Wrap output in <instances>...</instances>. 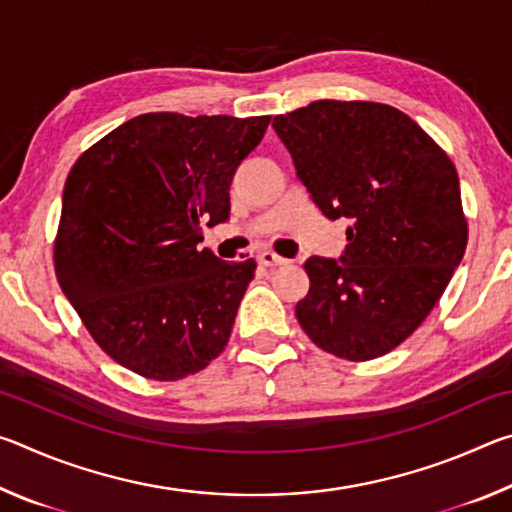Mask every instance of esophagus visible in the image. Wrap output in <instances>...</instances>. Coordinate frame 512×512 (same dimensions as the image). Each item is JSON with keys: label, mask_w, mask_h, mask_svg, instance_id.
Returning a JSON list of instances; mask_svg holds the SVG:
<instances>
[{"label": "esophagus", "mask_w": 512, "mask_h": 512, "mask_svg": "<svg viewBox=\"0 0 512 512\" xmlns=\"http://www.w3.org/2000/svg\"><path fill=\"white\" fill-rule=\"evenodd\" d=\"M257 262L262 266H284V264H289V259L280 257L277 253H273V250H264V253L257 255Z\"/></svg>", "instance_id": "1"}]
</instances>
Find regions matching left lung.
Returning a JSON list of instances; mask_svg holds the SVG:
<instances>
[{
    "mask_svg": "<svg viewBox=\"0 0 512 512\" xmlns=\"http://www.w3.org/2000/svg\"><path fill=\"white\" fill-rule=\"evenodd\" d=\"M327 219H350L336 259L309 257L296 305L318 348L348 361L391 352L443 296L467 246L456 167L386 103L314 101L273 119Z\"/></svg>",
    "mask_w": 512,
    "mask_h": 512,
    "instance_id": "obj_1",
    "label": "left lung"
}]
</instances>
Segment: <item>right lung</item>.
I'll use <instances>...</instances> for the list:
<instances>
[{"label":"right lung","instance_id":"obj_1","mask_svg":"<svg viewBox=\"0 0 512 512\" xmlns=\"http://www.w3.org/2000/svg\"><path fill=\"white\" fill-rule=\"evenodd\" d=\"M268 121L146 112L74 162L54 268L92 339L119 366L176 381L225 350L257 264L198 250L201 225L228 219L232 176Z\"/></svg>","mask_w":512,"mask_h":512}]
</instances>
